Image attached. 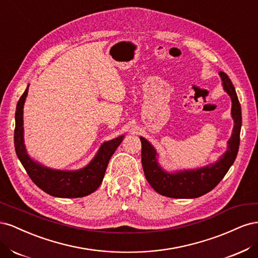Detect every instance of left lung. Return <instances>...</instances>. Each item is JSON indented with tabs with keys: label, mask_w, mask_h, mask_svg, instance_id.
<instances>
[{
	"label": "left lung",
	"mask_w": 258,
	"mask_h": 258,
	"mask_svg": "<svg viewBox=\"0 0 258 258\" xmlns=\"http://www.w3.org/2000/svg\"><path fill=\"white\" fill-rule=\"evenodd\" d=\"M224 89L232 101L231 115L235 120L232 136L228 141V151L214 165L195 171H183L170 174L163 171L156 160V151L144 138H140L142 143V167L147 182L162 196L170 198H197L212 190L220 183L229 168L235 162L240 145V130L242 124L241 105L235 87L228 75L220 72Z\"/></svg>",
	"instance_id": "obj_1"
}]
</instances>
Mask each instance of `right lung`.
Returning <instances> with one entry per match:
<instances>
[{
  "label": "right lung",
  "instance_id": "right-lung-1",
  "mask_svg": "<svg viewBox=\"0 0 258 258\" xmlns=\"http://www.w3.org/2000/svg\"><path fill=\"white\" fill-rule=\"evenodd\" d=\"M28 95V88L20 97L15 119L16 126L14 132V143L17 157L26 169L32 182L42 190L53 197L79 198L90 195L102 183L105 171L112 155L122 141V136L105 142L89 165L79 171H57L45 168L31 159L23 144L22 108Z\"/></svg>",
  "mask_w": 258,
  "mask_h": 258
}]
</instances>
